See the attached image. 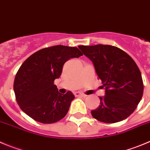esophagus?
Wrapping results in <instances>:
<instances>
[{"label": "esophagus", "instance_id": "obj_1", "mask_svg": "<svg viewBox=\"0 0 150 150\" xmlns=\"http://www.w3.org/2000/svg\"><path fill=\"white\" fill-rule=\"evenodd\" d=\"M75 96H85V94L82 93H80V92L75 93Z\"/></svg>", "mask_w": 150, "mask_h": 150}]
</instances>
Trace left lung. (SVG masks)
I'll return each mask as SVG.
<instances>
[{
  "mask_svg": "<svg viewBox=\"0 0 150 150\" xmlns=\"http://www.w3.org/2000/svg\"><path fill=\"white\" fill-rule=\"evenodd\" d=\"M93 63L96 72L105 88L100 105L91 110L94 119L115 123L129 117L140 102L144 92L141 71L135 61L123 50L110 45H79Z\"/></svg>",
  "mask_w": 150,
  "mask_h": 150,
  "instance_id": "8db88e82",
  "label": "left lung"
}]
</instances>
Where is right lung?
<instances>
[{
	"label": "right lung",
	"instance_id": "right-lung-1",
	"mask_svg": "<svg viewBox=\"0 0 150 150\" xmlns=\"http://www.w3.org/2000/svg\"><path fill=\"white\" fill-rule=\"evenodd\" d=\"M83 54L76 47L58 45L34 53L21 65L14 81L15 98L21 109L31 119L52 124L66 115L74 95L58 92L55 79L71 58Z\"/></svg>",
	"mask_w": 150,
	"mask_h": 150
}]
</instances>
